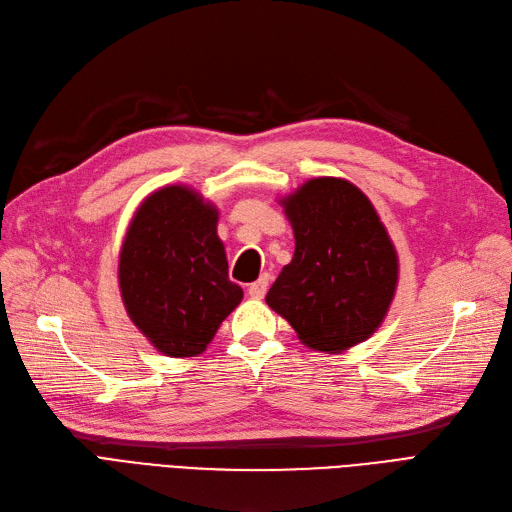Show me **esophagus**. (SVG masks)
<instances>
[{
  "label": "esophagus",
  "mask_w": 512,
  "mask_h": 512,
  "mask_svg": "<svg viewBox=\"0 0 512 512\" xmlns=\"http://www.w3.org/2000/svg\"><path fill=\"white\" fill-rule=\"evenodd\" d=\"M268 285H270L268 276H261L259 280H255V282H253V285H249V295H251L253 299H261L263 295H266Z\"/></svg>",
  "instance_id": "esophagus-1"
}]
</instances>
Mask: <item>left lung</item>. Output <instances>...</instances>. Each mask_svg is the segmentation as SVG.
I'll return each instance as SVG.
<instances>
[{
	"mask_svg": "<svg viewBox=\"0 0 512 512\" xmlns=\"http://www.w3.org/2000/svg\"><path fill=\"white\" fill-rule=\"evenodd\" d=\"M295 255L266 295L306 346L342 352L384 320L399 261L369 198L348 181L320 177L285 200Z\"/></svg>",
	"mask_w": 512,
	"mask_h": 512,
	"instance_id": "obj_1",
	"label": "left lung"
}]
</instances>
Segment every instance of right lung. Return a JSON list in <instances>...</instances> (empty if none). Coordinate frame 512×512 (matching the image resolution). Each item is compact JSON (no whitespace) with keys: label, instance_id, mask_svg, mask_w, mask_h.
I'll use <instances>...</instances> for the list:
<instances>
[{"label":"right lung","instance_id":"right-lung-1","mask_svg":"<svg viewBox=\"0 0 512 512\" xmlns=\"http://www.w3.org/2000/svg\"><path fill=\"white\" fill-rule=\"evenodd\" d=\"M128 316L166 356H194L242 299L227 278L217 211L192 189L151 194L132 219L120 255Z\"/></svg>","mask_w":512,"mask_h":512}]
</instances>
